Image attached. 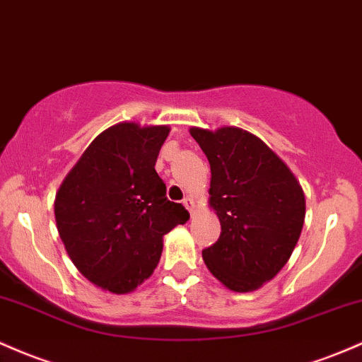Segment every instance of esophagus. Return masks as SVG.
Returning <instances> with one entry per match:
<instances>
[{
	"label": "esophagus",
	"instance_id": "obj_1",
	"mask_svg": "<svg viewBox=\"0 0 362 362\" xmlns=\"http://www.w3.org/2000/svg\"><path fill=\"white\" fill-rule=\"evenodd\" d=\"M184 206L189 209V211H192V209H194V201L190 199V197H185V199H184Z\"/></svg>",
	"mask_w": 362,
	"mask_h": 362
}]
</instances>
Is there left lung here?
Returning <instances> with one entry per match:
<instances>
[{
	"label": "left lung",
	"instance_id": "1",
	"mask_svg": "<svg viewBox=\"0 0 362 362\" xmlns=\"http://www.w3.org/2000/svg\"><path fill=\"white\" fill-rule=\"evenodd\" d=\"M211 166L209 202L220 239L202 259L226 288L251 292L287 264L299 240L305 199L299 182L259 137L237 127H192Z\"/></svg>",
	"mask_w": 362,
	"mask_h": 362
}]
</instances>
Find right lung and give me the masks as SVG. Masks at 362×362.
I'll list each match as a JSON object with an SVG mask.
<instances>
[{"label": "right lung", "mask_w": 362, "mask_h": 362, "mask_svg": "<svg viewBox=\"0 0 362 362\" xmlns=\"http://www.w3.org/2000/svg\"><path fill=\"white\" fill-rule=\"evenodd\" d=\"M166 125L123 122L101 132L54 199L58 233L78 272L113 293L132 292L160 263L163 235L189 220L154 170Z\"/></svg>", "instance_id": "obj_1"}]
</instances>
